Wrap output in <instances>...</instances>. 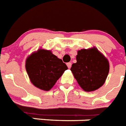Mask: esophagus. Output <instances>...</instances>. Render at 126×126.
<instances>
[{
  "label": "esophagus",
  "mask_w": 126,
  "mask_h": 126,
  "mask_svg": "<svg viewBox=\"0 0 126 126\" xmlns=\"http://www.w3.org/2000/svg\"><path fill=\"white\" fill-rule=\"evenodd\" d=\"M67 67H68V68H69V69H70V68L71 67L72 64H71V63H67Z\"/></svg>",
  "instance_id": "1"
}]
</instances>
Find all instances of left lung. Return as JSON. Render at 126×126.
Wrapping results in <instances>:
<instances>
[{
    "mask_svg": "<svg viewBox=\"0 0 126 126\" xmlns=\"http://www.w3.org/2000/svg\"><path fill=\"white\" fill-rule=\"evenodd\" d=\"M76 59L71 71L80 87L86 92L101 87L109 73V63L105 57L94 47L78 51Z\"/></svg>",
    "mask_w": 126,
    "mask_h": 126,
    "instance_id": "obj_1",
    "label": "left lung"
}]
</instances>
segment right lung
<instances>
[{
  "label": "right lung",
  "mask_w": 126,
  "mask_h": 126,
  "mask_svg": "<svg viewBox=\"0 0 126 126\" xmlns=\"http://www.w3.org/2000/svg\"><path fill=\"white\" fill-rule=\"evenodd\" d=\"M26 69L32 84L48 91L68 67L50 51L39 49L27 58Z\"/></svg>",
  "instance_id": "1"
}]
</instances>
